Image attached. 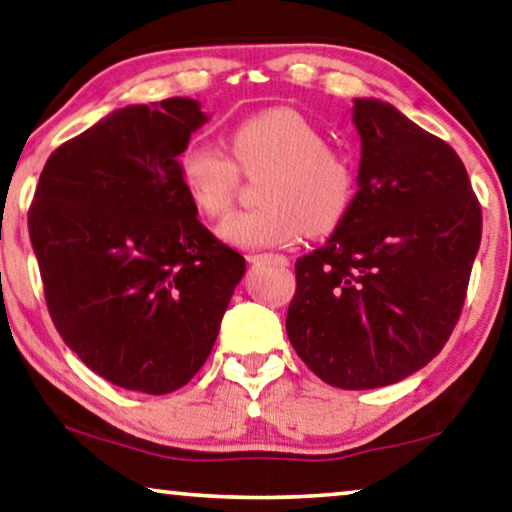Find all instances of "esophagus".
Here are the masks:
<instances>
[{
  "label": "esophagus",
  "mask_w": 512,
  "mask_h": 512,
  "mask_svg": "<svg viewBox=\"0 0 512 512\" xmlns=\"http://www.w3.org/2000/svg\"><path fill=\"white\" fill-rule=\"evenodd\" d=\"M248 262H273L278 266H287L289 259L280 253H253L248 255Z\"/></svg>",
  "instance_id": "esophagus-1"
}]
</instances>
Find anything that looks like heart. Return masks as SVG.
Segmentation results:
<instances>
[{
	"label": "heart",
	"instance_id": "1",
	"mask_svg": "<svg viewBox=\"0 0 512 512\" xmlns=\"http://www.w3.org/2000/svg\"><path fill=\"white\" fill-rule=\"evenodd\" d=\"M181 186L204 216L230 209L239 170L259 183L262 207L232 213L218 227L239 248L287 246L303 230L324 236L345 223L354 207L358 177L354 160L331 147L315 121L294 108H271L243 119L230 133V156L193 137L177 156Z\"/></svg>",
	"mask_w": 512,
	"mask_h": 512
}]
</instances>
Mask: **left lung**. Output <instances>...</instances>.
I'll return each mask as SVG.
<instances>
[{
  "instance_id": "1",
  "label": "left lung",
  "mask_w": 512,
  "mask_h": 512,
  "mask_svg": "<svg viewBox=\"0 0 512 512\" xmlns=\"http://www.w3.org/2000/svg\"><path fill=\"white\" fill-rule=\"evenodd\" d=\"M354 207L296 259L287 338L326 384L365 391L414 375L460 319L483 213L451 144L393 105L356 98Z\"/></svg>"
}]
</instances>
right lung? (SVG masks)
I'll return each instance as SVG.
<instances>
[{
    "label": "right lung",
    "mask_w": 512,
    "mask_h": 512,
    "mask_svg": "<svg viewBox=\"0 0 512 512\" xmlns=\"http://www.w3.org/2000/svg\"><path fill=\"white\" fill-rule=\"evenodd\" d=\"M204 121L193 98L114 110L52 151L29 207L52 324L126 391L186 386L246 273L179 179V151Z\"/></svg>",
    "instance_id": "1"
}]
</instances>
